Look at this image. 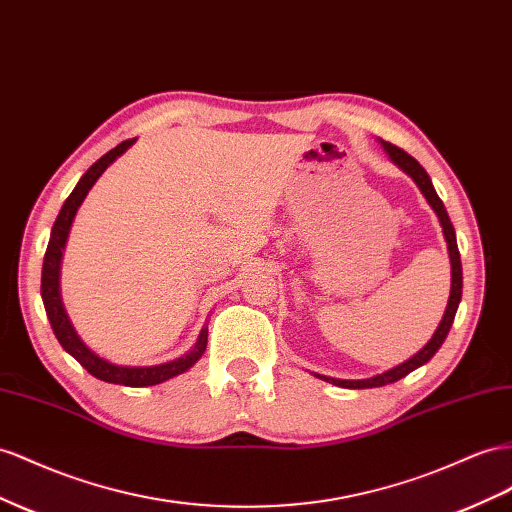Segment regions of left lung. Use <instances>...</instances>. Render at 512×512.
<instances>
[{"label": "left lung", "instance_id": "left-lung-1", "mask_svg": "<svg viewBox=\"0 0 512 512\" xmlns=\"http://www.w3.org/2000/svg\"><path fill=\"white\" fill-rule=\"evenodd\" d=\"M381 146L385 148V153L390 155V159L398 165L400 170L407 172L413 181H416V185L420 187V191L424 193V198L428 200V204L433 206V211L437 213L439 217V224L441 228H444V237H446V243H448V252H450V265H452V286H450V299H448V308H446V314L444 319H441L437 331L433 334V338L428 340L426 347L422 351H418L416 355H413L411 359H407L405 364H400L388 372H383V375H377L372 379H362V381H347V379H331V377H323V375H316L321 377L323 381L327 383H334L338 385V388H351V390H364V388H381V385H388V383H394L398 379L407 377L411 370L420 368L422 364H426L428 359H431L437 349L444 344L448 331L452 327V321H454V314H457V308H459V301H461V290H463V269H461V254H459V247H457V234H454V226L450 222V217L446 213V206L444 202L439 200L437 191L431 183V178H428L426 170L422 168V165L413 159L409 153H405L403 148H398L390 142H381Z\"/></svg>", "mask_w": 512, "mask_h": 512}]
</instances>
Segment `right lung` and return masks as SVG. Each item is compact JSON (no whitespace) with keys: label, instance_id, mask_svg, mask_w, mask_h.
I'll return each mask as SVG.
<instances>
[{"label":"right lung","instance_id":"add662e5","mask_svg":"<svg viewBox=\"0 0 512 512\" xmlns=\"http://www.w3.org/2000/svg\"><path fill=\"white\" fill-rule=\"evenodd\" d=\"M135 140H127L118 144L116 148L109 150L107 155H103L99 161L94 165H90V170L81 176V181L77 183V187L73 189L71 196L66 198L62 211L55 219V224L51 228V239L47 245V252H45V262H43V278H40V295H43V303H45V310L49 316V323L55 338L62 344V349L66 353H71L77 362L84 366L92 377L107 381V383H116V385H127V388H144V385H157L168 381L176 375H181V372L189 370L193 364L198 362L202 357L204 349H206V336H209V331L202 329V334L196 342V347H193L187 355L174 359V362L168 364H159V366H142V368H133V366H116L112 362H105L103 357H99L96 353H92L81 338L77 336V331L73 329L71 321H68V316L64 312L62 306V297H60V262H62V250H64V243L68 237V230H71L73 224V217L79 209V204L84 202L86 193L90 191V187L96 183V178H99L109 163H114L116 157H120L124 150H127Z\"/></svg>","mask_w":512,"mask_h":512}]
</instances>
